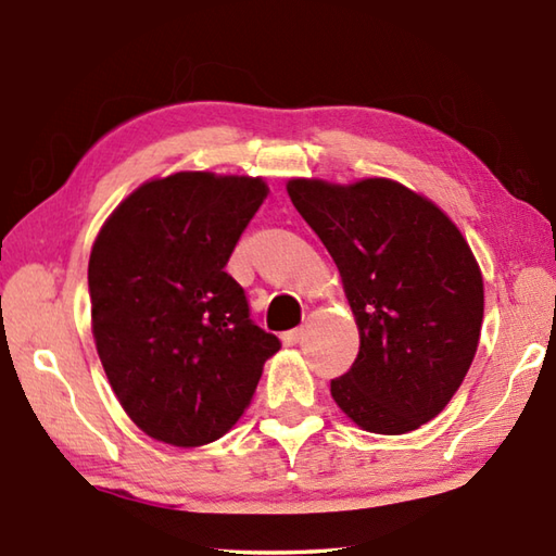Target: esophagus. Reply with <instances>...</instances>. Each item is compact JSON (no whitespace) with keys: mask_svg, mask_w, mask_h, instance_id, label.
Masks as SVG:
<instances>
[{"mask_svg":"<svg viewBox=\"0 0 556 556\" xmlns=\"http://www.w3.org/2000/svg\"><path fill=\"white\" fill-rule=\"evenodd\" d=\"M304 336H306L304 328H291V331L281 336V341H285V345H296V343L304 341Z\"/></svg>","mask_w":556,"mask_h":556,"instance_id":"esophagus-1","label":"esophagus"}]
</instances>
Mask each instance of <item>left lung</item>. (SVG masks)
<instances>
[{"label":"left lung","instance_id":"left-lung-1","mask_svg":"<svg viewBox=\"0 0 556 556\" xmlns=\"http://www.w3.org/2000/svg\"><path fill=\"white\" fill-rule=\"evenodd\" d=\"M289 199L331 252L361 331L338 407L375 434L434 419L464 382L483 324V277L434 203L388 178H294Z\"/></svg>","mask_w":556,"mask_h":556}]
</instances>
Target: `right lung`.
Instances as JSON below:
<instances>
[{
  "label": "right lung",
  "instance_id": "1",
  "mask_svg": "<svg viewBox=\"0 0 556 556\" xmlns=\"http://www.w3.org/2000/svg\"><path fill=\"white\" fill-rule=\"evenodd\" d=\"M267 199L248 176L181 172L139 186L90 252L92 336L129 419L203 446L242 417L281 343L250 318L225 265Z\"/></svg>",
  "mask_w": 556,
  "mask_h": 556
}]
</instances>
